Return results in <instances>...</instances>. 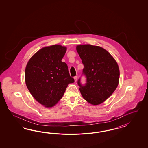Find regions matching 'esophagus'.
Instances as JSON below:
<instances>
[{
  "mask_svg": "<svg viewBox=\"0 0 148 148\" xmlns=\"http://www.w3.org/2000/svg\"><path fill=\"white\" fill-rule=\"evenodd\" d=\"M74 80H75V82H76V81H77V76H74Z\"/></svg>",
  "mask_w": 148,
  "mask_h": 148,
  "instance_id": "esophagus-1",
  "label": "esophagus"
}]
</instances>
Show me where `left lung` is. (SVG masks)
I'll list each match as a JSON object with an SVG mask.
<instances>
[{"label":"left lung","instance_id":"8db88e82","mask_svg":"<svg viewBox=\"0 0 148 148\" xmlns=\"http://www.w3.org/2000/svg\"><path fill=\"white\" fill-rule=\"evenodd\" d=\"M76 50L84 68L82 74L86 83L82 85L77 81L83 98L93 105L103 103L118 85L119 69L112 55L103 48L90 45H79Z\"/></svg>","mask_w":148,"mask_h":148}]
</instances>
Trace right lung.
<instances>
[{"label":"right lung","instance_id":"add662e5","mask_svg":"<svg viewBox=\"0 0 148 148\" xmlns=\"http://www.w3.org/2000/svg\"><path fill=\"white\" fill-rule=\"evenodd\" d=\"M67 48L61 45L45 47L29 60L25 71L27 89L39 103L46 108L54 106L62 98L69 84L74 79L67 64L61 61Z\"/></svg>","mask_w":148,"mask_h":148}]
</instances>
